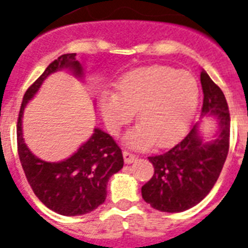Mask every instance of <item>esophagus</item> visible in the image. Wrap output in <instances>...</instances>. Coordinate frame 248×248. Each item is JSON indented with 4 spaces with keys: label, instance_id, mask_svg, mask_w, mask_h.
<instances>
[{
    "label": "esophagus",
    "instance_id": "esophagus-1",
    "mask_svg": "<svg viewBox=\"0 0 248 248\" xmlns=\"http://www.w3.org/2000/svg\"><path fill=\"white\" fill-rule=\"evenodd\" d=\"M123 156H124V162H125V164H132V163L137 159V156L134 154H130L129 151H124V153H123Z\"/></svg>",
    "mask_w": 248,
    "mask_h": 248
}]
</instances>
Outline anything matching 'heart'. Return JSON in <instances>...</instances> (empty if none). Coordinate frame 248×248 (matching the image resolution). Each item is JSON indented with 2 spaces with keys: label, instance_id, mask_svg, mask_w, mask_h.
I'll use <instances>...</instances> for the list:
<instances>
[{
  "label": "heart",
  "instance_id": "b5f03b06",
  "mask_svg": "<svg viewBox=\"0 0 248 248\" xmlns=\"http://www.w3.org/2000/svg\"><path fill=\"white\" fill-rule=\"evenodd\" d=\"M116 93L101 101L103 119L112 130L132 120L137 111L141 125L129 130L126 145L170 146L180 140L193 120L199 85L193 74L168 66H150L125 74L116 84Z\"/></svg>",
  "mask_w": 248,
  "mask_h": 248
}]
</instances>
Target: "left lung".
Here are the masks:
<instances>
[{
	"mask_svg": "<svg viewBox=\"0 0 248 248\" xmlns=\"http://www.w3.org/2000/svg\"><path fill=\"white\" fill-rule=\"evenodd\" d=\"M202 116H215L217 136L204 141L195 124L180 143L162 155L149 156L154 174L142 186V198L162 212H182L202 201L217 181L229 151L230 115L225 95L206 71L201 72Z\"/></svg>",
	"mask_w": 248,
	"mask_h": 248,
	"instance_id": "obj_1",
	"label": "left lung"
}]
</instances>
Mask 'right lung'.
Masks as SVG:
<instances>
[{
    "label": "right lung",
    "instance_id": "obj_1",
    "mask_svg": "<svg viewBox=\"0 0 248 248\" xmlns=\"http://www.w3.org/2000/svg\"><path fill=\"white\" fill-rule=\"evenodd\" d=\"M68 68L75 76L84 78L76 53L63 54L51 62L44 74L27 89L19 111L16 137L18 154L28 184L36 197L47 208L64 216H78L101 206L107 195V182L123 168L124 160L118 143L99 128L78 151L62 162H45L32 154L23 138L22 119L27 103L38 92L49 75Z\"/></svg>",
    "mask_w": 248,
    "mask_h": 248
}]
</instances>
